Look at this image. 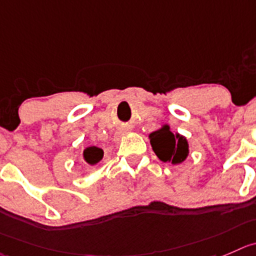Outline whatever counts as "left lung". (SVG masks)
Wrapping results in <instances>:
<instances>
[{
    "label": "left lung",
    "instance_id": "left-lung-1",
    "mask_svg": "<svg viewBox=\"0 0 256 256\" xmlns=\"http://www.w3.org/2000/svg\"><path fill=\"white\" fill-rule=\"evenodd\" d=\"M150 140L156 156L163 162L178 164L188 156V143L186 138L178 133L174 134L167 124L162 126V128L156 132L150 133Z\"/></svg>",
    "mask_w": 256,
    "mask_h": 256
}]
</instances>
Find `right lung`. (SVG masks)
<instances>
[{"label": "right lung", "mask_w": 256, "mask_h": 256, "mask_svg": "<svg viewBox=\"0 0 256 256\" xmlns=\"http://www.w3.org/2000/svg\"><path fill=\"white\" fill-rule=\"evenodd\" d=\"M103 150L96 147V146L85 148L84 152H82V157H84L85 162L89 163L90 166H94V164H96L98 162H100L102 158H103Z\"/></svg>", "instance_id": "obj_1"}]
</instances>
